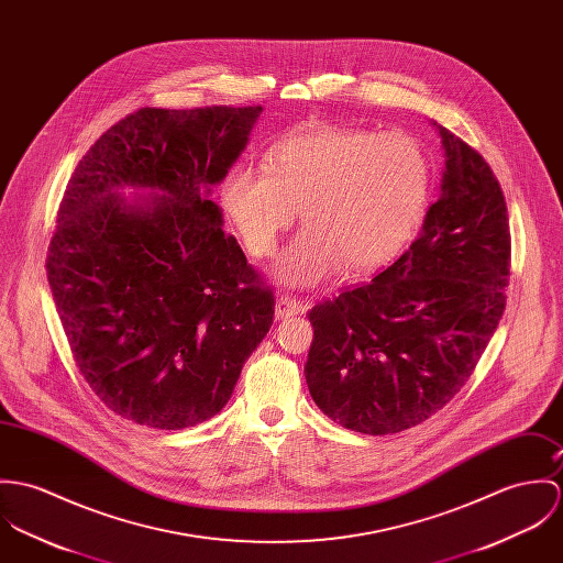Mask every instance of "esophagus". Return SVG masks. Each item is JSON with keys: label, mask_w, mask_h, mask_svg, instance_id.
<instances>
[{"label": "esophagus", "mask_w": 563, "mask_h": 563, "mask_svg": "<svg viewBox=\"0 0 563 563\" xmlns=\"http://www.w3.org/2000/svg\"><path fill=\"white\" fill-rule=\"evenodd\" d=\"M302 311V302L296 298V296H289V294H280L276 298V317L278 319H289L294 314Z\"/></svg>", "instance_id": "esophagus-1"}]
</instances>
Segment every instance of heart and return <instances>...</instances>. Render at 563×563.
Wrapping results in <instances>:
<instances>
[{"label": "heart", "instance_id": "heart-1", "mask_svg": "<svg viewBox=\"0 0 563 563\" xmlns=\"http://www.w3.org/2000/svg\"><path fill=\"white\" fill-rule=\"evenodd\" d=\"M432 162L408 133L319 129L274 144L263 173L235 164L220 205L252 256H269L298 218L307 229L285 249L274 274L314 287L390 265L419 235L432 200Z\"/></svg>", "mask_w": 563, "mask_h": 563}]
</instances>
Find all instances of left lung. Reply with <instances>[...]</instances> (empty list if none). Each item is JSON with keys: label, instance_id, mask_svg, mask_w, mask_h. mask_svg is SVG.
Masks as SVG:
<instances>
[{"label": "left lung", "instance_id": "1", "mask_svg": "<svg viewBox=\"0 0 563 563\" xmlns=\"http://www.w3.org/2000/svg\"><path fill=\"white\" fill-rule=\"evenodd\" d=\"M442 194L423 233L372 283L309 311L312 401L334 423L384 437L444 408L475 372L505 311L511 238L488 162L438 125Z\"/></svg>", "mask_w": 563, "mask_h": 563}]
</instances>
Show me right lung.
<instances>
[{
  "label": "right lung",
  "instance_id": "1",
  "mask_svg": "<svg viewBox=\"0 0 563 563\" xmlns=\"http://www.w3.org/2000/svg\"><path fill=\"white\" fill-rule=\"evenodd\" d=\"M261 106L142 108L79 159L47 278L73 361L117 415L184 430L218 415L274 323V291L205 194L244 151ZM123 185L165 196L129 206Z\"/></svg>",
  "mask_w": 563,
  "mask_h": 563
}]
</instances>
